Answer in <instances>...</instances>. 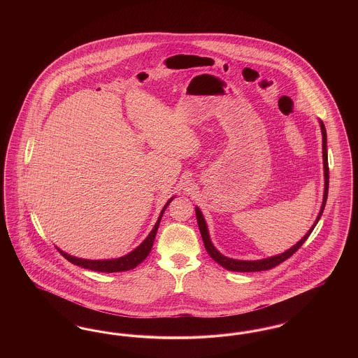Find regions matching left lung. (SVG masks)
<instances>
[{
	"label": "left lung",
	"instance_id": "1",
	"mask_svg": "<svg viewBox=\"0 0 358 358\" xmlns=\"http://www.w3.org/2000/svg\"><path fill=\"white\" fill-rule=\"evenodd\" d=\"M321 130H322V153H324V203L321 206L320 215L317 217V220L314 222V225L311 227V229L307 232L306 235L302 238L301 241H298L294 247H291L289 251L280 254V255L273 256V257H267V259H262V260H236V259H229L227 256L222 255L212 244L210 238H209V234H208V228H206V222H205L203 213L199 208H196V217H197V222H199V228L203 236V241H204L205 250L209 254V256L217 262L220 266L224 268L229 270V271H236V273H256V271H266V270H271L273 267L279 266L280 263H283L285 260H287L289 256L294 255L301 247L302 244L306 241L307 238L310 236V234L313 232L314 227L317 225L318 220L321 219L322 213H324V205H326V200H327V192H329V164H327V149H326V129H324V122L321 120Z\"/></svg>",
	"mask_w": 358,
	"mask_h": 358
}]
</instances>
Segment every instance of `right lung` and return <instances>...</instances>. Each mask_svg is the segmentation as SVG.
<instances>
[{
    "label": "right lung",
    "instance_id": "1",
    "mask_svg": "<svg viewBox=\"0 0 358 358\" xmlns=\"http://www.w3.org/2000/svg\"><path fill=\"white\" fill-rule=\"evenodd\" d=\"M171 199L164 206V209L161 210V215L158 217V220L154 225L153 231L149 234V236L143 240V243L136 248L133 252H130L129 255L122 256L120 259H111V260H85V259H78L73 256L67 255L66 252L60 251L59 252L64 256L69 262L72 264H76L79 267H83L87 270H92V271H99V273H120V271H129L136 268L139 263H142L148 255L152 251L153 247L154 238H155V234L158 231V225L161 222V217L166 209V206L171 204Z\"/></svg>",
    "mask_w": 358,
    "mask_h": 358
}]
</instances>
